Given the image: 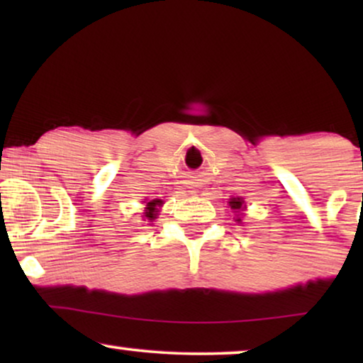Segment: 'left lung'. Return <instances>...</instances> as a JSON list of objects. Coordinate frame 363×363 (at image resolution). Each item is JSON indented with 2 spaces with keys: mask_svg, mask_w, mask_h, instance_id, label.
Wrapping results in <instances>:
<instances>
[{
  "mask_svg": "<svg viewBox=\"0 0 363 363\" xmlns=\"http://www.w3.org/2000/svg\"><path fill=\"white\" fill-rule=\"evenodd\" d=\"M230 206L233 208V210H241L242 200H241V198H233V200L230 201ZM238 221H240V220H238Z\"/></svg>",
  "mask_w": 363,
  "mask_h": 363,
  "instance_id": "left-lung-1",
  "label": "left lung"
}]
</instances>
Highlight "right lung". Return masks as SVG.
I'll return each instance as SVG.
<instances>
[{
  "label": "right lung",
  "instance_id": "add662e5",
  "mask_svg": "<svg viewBox=\"0 0 363 363\" xmlns=\"http://www.w3.org/2000/svg\"><path fill=\"white\" fill-rule=\"evenodd\" d=\"M160 203L162 201H155V200L148 203V205H147V213H145V216L148 218V220H153V218H155V206L160 205Z\"/></svg>",
  "mask_w": 363,
  "mask_h": 363
}]
</instances>
